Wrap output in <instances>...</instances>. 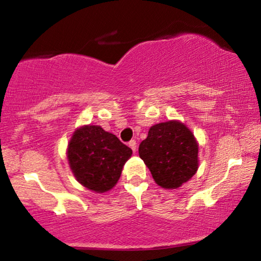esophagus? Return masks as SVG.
Returning <instances> with one entry per match:
<instances>
[{
	"label": "esophagus",
	"instance_id": "1",
	"mask_svg": "<svg viewBox=\"0 0 261 261\" xmlns=\"http://www.w3.org/2000/svg\"><path fill=\"white\" fill-rule=\"evenodd\" d=\"M129 147L132 148V151L133 152H137V141L135 140H132V141H129Z\"/></svg>",
	"mask_w": 261,
	"mask_h": 261
}]
</instances>
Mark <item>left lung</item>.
<instances>
[{"label":"left lung","instance_id":"obj_1","mask_svg":"<svg viewBox=\"0 0 261 261\" xmlns=\"http://www.w3.org/2000/svg\"><path fill=\"white\" fill-rule=\"evenodd\" d=\"M139 155L163 189H178L198 170V142L178 120L156 123L139 146Z\"/></svg>","mask_w":261,"mask_h":261}]
</instances>
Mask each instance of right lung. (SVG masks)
<instances>
[{"mask_svg":"<svg viewBox=\"0 0 261 261\" xmlns=\"http://www.w3.org/2000/svg\"><path fill=\"white\" fill-rule=\"evenodd\" d=\"M132 153L128 146L101 126L85 124L72 133L66 156L78 183L103 194L115 187Z\"/></svg>","mask_w":261,"mask_h":261,"instance_id":"obj_1","label":"right lung"}]
</instances>
